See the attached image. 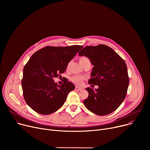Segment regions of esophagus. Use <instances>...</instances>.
<instances>
[{
  "instance_id": "esophagus-1",
  "label": "esophagus",
  "mask_w": 150,
  "mask_h": 150,
  "mask_svg": "<svg viewBox=\"0 0 150 150\" xmlns=\"http://www.w3.org/2000/svg\"><path fill=\"white\" fill-rule=\"evenodd\" d=\"M75 89L76 91H81V90H82V88H79V87H78V86H75Z\"/></svg>"
}]
</instances>
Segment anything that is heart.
<instances>
[{"label":"heart","mask_w":150,"mask_h":150,"mask_svg":"<svg viewBox=\"0 0 150 150\" xmlns=\"http://www.w3.org/2000/svg\"><path fill=\"white\" fill-rule=\"evenodd\" d=\"M86 59H89L86 57H83L80 58V62L81 63L82 62H83L84 61H85ZM84 79V77L83 76H80V75H74V76L71 77V78H70V80L72 81V83H74V84H75L76 85H81L82 84Z\"/></svg>","instance_id":"heart-1"}]
</instances>
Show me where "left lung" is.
<instances>
[{"instance_id":"8db88e82","label":"left lung","mask_w":150,"mask_h":150,"mask_svg":"<svg viewBox=\"0 0 150 150\" xmlns=\"http://www.w3.org/2000/svg\"><path fill=\"white\" fill-rule=\"evenodd\" d=\"M78 53L90 59L93 66L88 83L98 86L95 91L86 89L89 96L84 100V105L98 115L112 113L127 96L129 77L125 61L111 47L103 44L86 46Z\"/></svg>"}]
</instances>
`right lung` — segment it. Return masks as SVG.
<instances>
[{
    "mask_svg": "<svg viewBox=\"0 0 150 150\" xmlns=\"http://www.w3.org/2000/svg\"><path fill=\"white\" fill-rule=\"evenodd\" d=\"M83 47L47 46L31 57L23 68L22 88L27 104L35 111L49 115L64 105L75 86L67 79L58 85L53 78L65 72L68 63Z\"/></svg>",
    "mask_w": 150,
    "mask_h": 150,
    "instance_id": "right-lung-1",
    "label": "right lung"
}]
</instances>
